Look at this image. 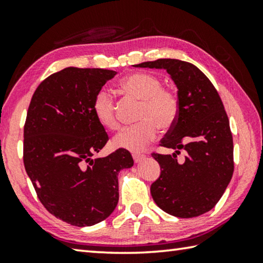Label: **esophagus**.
<instances>
[{
	"label": "esophagus",
	"mask_w": 263,
	"mask_h": 263,
	"mask_svg": "<svg viewBox=\"0 0 263 263\" xmlns=\"http://www.w3.org/2000/svg\"><path fill=\"white\" fill-rule=\"evenodd\" d=\"M132 157H133V160H135V162H139L145 158L144 154H141V153H133Z\"/></svg>",
	"instance_id": "1"
}]
</instances>
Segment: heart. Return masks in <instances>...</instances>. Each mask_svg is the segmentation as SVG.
<instances>
[{
	"mask_svg": "<svg viewBox=\"0 0 263 263\" xmlns=\"http://www.w3.org/2000/svg\"><path fill=\"white\" fill-rule=\"evenodd\" d=\"M125 93L141 101L139 124L123 128L114 138L117 148L140 151L156 138L158 128L170 130L176 125L180 104L174 91L162 87L159 78L152 73L135 72L120 82ZM92 111L102 126L116 130L119 126L116 114V102L106 89H101L95 95Z\"/></svg>",
	"mask_w": 263,
	"mask_h": 263,
	"instance_id": "1",
	"label": "heart"
}]
</instances>
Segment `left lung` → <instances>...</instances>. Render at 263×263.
<instances>
[{"label": "left lung", "instance_id": "obj_1", "mask_svg": "<svg viewBox=\"0 0 263 263\" xmlns=\"http://www.w3.org/2000/svg\"><path fill=\"white\" fill-rule=\"evenodd\" d=\"M165 69L178 87L180 112L176 125L160 141L173 154L152 153L160 177L151 185L154 202L178 218H194L211 211L231 181L233 137L218 91L201 70L189 62L160 58L135 65ZM180 149L185 159L178 162Z\"/></svg>", "mask_w": 263, "mask_h": 263}]
</instances>
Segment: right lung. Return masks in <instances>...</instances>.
Returning <instances> with one entry per match:
<instances>
[{
    "instance_id": "1",
    "label": "right lung",
    "mask_w": 263,
    "mask_h": 263,
    "mask_svg": "<svg viewBox=\"0 0 263 263\" xmlns=\"http://www.w3.org/2000/svg\"><path fill=\"white\" fill-rule=\"evenodd\" d=\"M116 73L65 68L37 86L28 109L24 167L42 205L72 226L105 220L118 203L119 171L133 166L123 148L92 158L109 140L93 115V98Z\"/></svg>"
}]
</instances>
